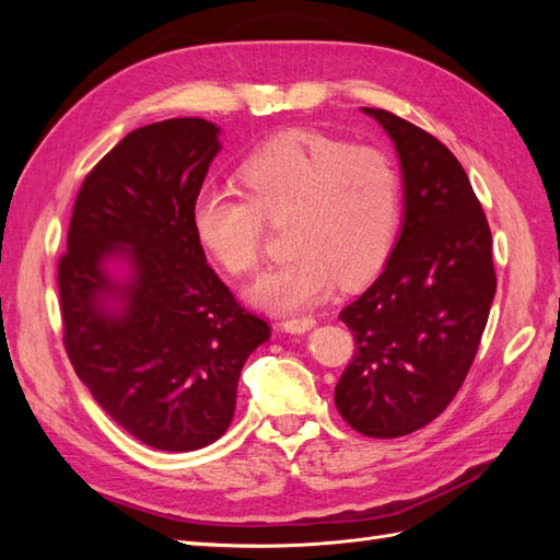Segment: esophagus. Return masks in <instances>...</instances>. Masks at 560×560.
I'll return each mask as SVG.
<instances>
[{"label": "esophagus", "mask_w": 560, "mask_h": 560, "mask_svg": "<svg viewBox=\"0 0 560 560\" xmlns=\"http://www.w3.org/2000/svg\"><path fill=\"white\" fill-rule=\"evenodd\" d=\"M280 327H282L284 331H290V334H306V331H311V329L315 327V319H313L311 315L287 317V319L280 322Z\"/></svg>", "instance_id": "1"}]
</instances>
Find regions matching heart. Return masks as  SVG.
I'll use <instances>...</instances> for the list:
<instances>
[{"label":"heart","mask_w":560,"mask_h":560,"mask_svg":"<svg viewBox=\"0 0 560 560\" xmlns=\"http://www.w3.org/2000/svg\"><path fill=\"white\" fill-rule=\"evenodd\" d=\"M243 191L206 186L194 202L200 245L229 276L259 268L266 222H284L292 254L249 287V301L273 313H296L325 299L336 278L360 282L393 245L401 179L376 147H350L313 130L268 140L243 161Z\"/></svg>","instance_id":"b5f03b06"}]
</instances>
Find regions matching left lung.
Instances as JSON below:
<instances>
[{
  "instance_id": "1",
  "label": "left lung",
  "mask_w": 560,
  "mask_h": 560,
  "mask_svg": "<svg viewBox=\"0 0 560 560\" xmlns=\"http://www.w3.org/2000/svg\"><path fill=\"white\" fill-rule=\"evenodd\" d=\"M401 161L404 226L383 273L341 311L354 336L334 401L352 430L395 439L425 428L463 387L495 296L488 219L446 144L364 107Z\"/></svg>"
}]
</instances>
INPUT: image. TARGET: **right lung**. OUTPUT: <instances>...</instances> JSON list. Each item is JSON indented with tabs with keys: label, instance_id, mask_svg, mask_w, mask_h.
Listing matches in <instances>:
<instances>
[{
	"label": "right lung",
	"instance_id": "add662e5",
	"mask_svg": "<svg viewBox=\"0 0 560 560\" xmlns=\"http://www.w3.org/2000/svg\"><path fill=\"white\" fill-rule=\"evenodd\" d=\"M206 118L128 132L83 179L58 261L62 343L93 399L159 451L212 444L231 425L249 352L270 327L208 266L194 202L219 151ZM112 256L131 261L116 285ZM107 295L125 308H104Z\"/></svg>",
	"mask_w": 560,
	"mask_h": 560
}]
</instances>
